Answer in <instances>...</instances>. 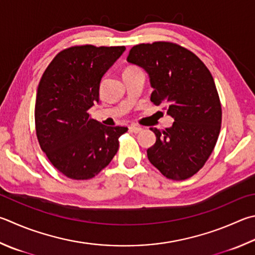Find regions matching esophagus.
Returning a JSON list of instances; mask_svg holds the SVG:
<instances>
[{
	"label": "esophagus",
	"instance_id": "1",
	"mask_svg": "<svg viewBox=\"0 0 255 255\" xmlns=\"http://www.w3.org/2000/svg\"><path fill=\"white\" fill-rule=\"evenodd\" d=\"M129 130H130L133 133H138V132H140L142 130V128L139 127V126H130V127H129Z\"/></svg>",
	"mask_w": 255,
	"mask_h": 255
}]
</instances>
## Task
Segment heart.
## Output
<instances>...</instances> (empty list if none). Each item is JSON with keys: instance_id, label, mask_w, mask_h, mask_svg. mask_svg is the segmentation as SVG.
<instances>
[{"instance_id": "b5f03b06", "label": "heart", "mask_w": 255, "mask_h": 255, "mask_svg": "<svg viewBox=\"0 0 255 255\" xmlns=\"http://www.w3.org/2000/svg\"><path fill=\"white\" fill-rule=\"evenodd\" d=\"M136 70H139V69L136 68V67H128L125 69L124 73H128V72H132V71H136Z\"/></svg>"}]
</instances>
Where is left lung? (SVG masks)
<instances>
[{
	"instance_id": "left-lung-1",
	"label": "left lung",
	"mask_w": 255,
	"mask_h": 255,
	"mask_svg": "<svg viewBox=\"0 0 255 255\" xmlns=\"http://www.w3.org/2000/svg\"><path fill=\"white\" fill-rule=\"evenodd\" d=\"M127 61L148 73L150 100L174 118L163 131L150 128L156 142L147 149L148 159L169 179L192 177L206 163L221 130L220 97L210 70L192 51L165 41L135 45Z\"/></svg>"
}]
</instances>
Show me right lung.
I'll use <instances>...</instances> for the list:
<instances>
[{"label": "right lung", "mask_w": 255, "mask_h": 255, "mask_svg": "<svg viewBox=\"0 0 255 255\" xmlns=\"http://www.w3.org/2000/svg\"><path fill=\"white\" fill-rule=\"evenodd\" d=\"M125 47L76 45L55 55L39 82L35 130L55 168L77 180L99 174L117 154L127 127L105 126L88 114L99 103L101 78Z\"/></svg>", "instance_id": "add662e5"}]
</instances>
